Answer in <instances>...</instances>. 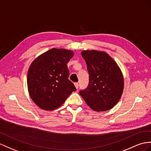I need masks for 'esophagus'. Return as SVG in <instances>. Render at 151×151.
<instances>
[{
  "mask_svg": "<svg viewBox=\"0 0 151 151\" xmlns=\"http://www.w3.org/2000/svg\"><path fill=\"white\" fill-rule=\"evenodd\" d=\"M74 84H75V87L77 88V89H78V87H79V84H78V82H75Z\"/></svg>",
  "mask_w": 151,
  "mask_h": 151,
  "instance_id": "esophagus-1",
  "label": "esophagus"
}]
</instances>
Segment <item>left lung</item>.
<instances>
[{
	"instance_id": "8db88e82",
	"label": "left lung",
	"mask_w": 151,
	"mask_h": 151,
	"mask_svg": "<svg viewBox=\"0 0 151 151\" xmlns=\"http://www.w3.org/2000/svg\"><path fill=\"white\" fill-rule=\"evenodd\" d=\"M82 56L86 61L89 82L80 94L91 109L106 111L118 103L123 92L124 78L114 60L105 52L84 50Z\"/></svg>"
}]
</instances>
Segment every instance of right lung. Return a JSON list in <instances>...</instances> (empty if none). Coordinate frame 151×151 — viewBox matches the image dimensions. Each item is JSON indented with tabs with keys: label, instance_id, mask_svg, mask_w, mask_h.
Instances as JSON below:
<instances>
[{
	"label": "right lung",
	"instance_id": "obj_1",
	"mask_svg": "<svg viewBox=\"0 0 151 151\" xmlns=\"http://www.w3.org/2000/svg\"><path fill=\"white\" fill-rule=\"evenodd\" d=\"M73 55L71 50L52 48L30 64L27 73L28 91L32 101L40 109H57L76 91L68 78L67 65Z\"/></svg>",
	"mask_w": 151,
	"mask_h": 151
}]
</instances>
